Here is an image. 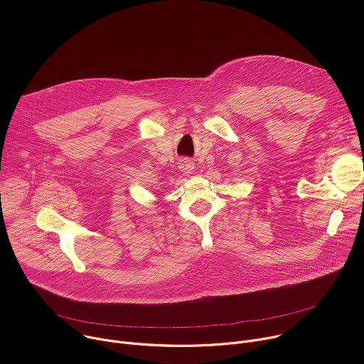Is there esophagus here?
Instances as JSON below:
<instances>
[{"instance_id":"34e87169","label":"esophagus","mask_w":364,"mask_h":364,"mask_svg":"<svg viewBox=\"0 0 364 364\" xmlns=\"http://www.w3.org/2000/svg\"><path fill=\"white\" fill-rule=\"evenodd\" d=\"M178 168L184 173V174H191L194 170V163L190 159H180L178 160Z\"/></svg>"}]
</instances>
